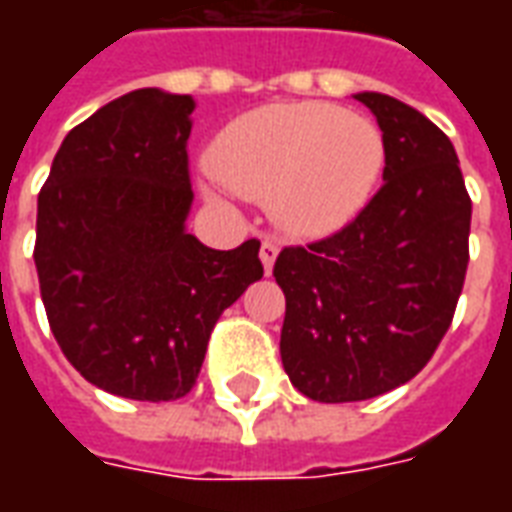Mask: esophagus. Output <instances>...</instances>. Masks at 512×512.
Returning <instances> with one entry per match:
<instances>
[{
  "label": "esophagus",
  "instance_id": "1",
  "mask_svg": "<svg viewBox=\"0 0 512 512\" xmlns=\"http://www.w3.org/2000/svg\"><path fill=\"white\" fill-rule=\"evenodd\" d=\"M277 255H279V241L277 238H271V235H266V238H263V244H260V260H263L266 274L271 271V266H274Z\"/></svg>",
  "mask_w": 512,
  "mask_h": 512
}]
</instances>
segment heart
Instances as JSON below:
<instances>
[{
    "instance_id": "heart-1",
    "label": "heart",
    "mask_w": 512,
    "mask_h": 512,
    "mask_svg": "<svg viewBox=\"0 0 512 512\" xmlns=\"http://www.w3.org/2000/svg\"><path fill=\"white\" fill-rule=\"evenodd\" d=\"M384 136L373 120L318 101L268 104L235 117L211 147L224 186L296 235H329L351 224L376 194Z\"/></svg>"
}]
</instances>
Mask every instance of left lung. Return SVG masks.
<instances>
[{
  "label": "left lung",
  "mask_w": 512,
  "mask_h": 512,
  "mask_svg": "<svg viewBox=\"0 0 512 512\" xmlns=\"http://www.w3.org/2000/svg\"><path fill=\"white\" fill-rule=\"evenodd\" d=\"M384 131V186L343 230L285 246L279 354L318 403L406 384L447 334L469 266L472 200L450 136L392 95L359 93Z\"/></svg>",
  "instance_id": "obj_1"
}]
</instances>
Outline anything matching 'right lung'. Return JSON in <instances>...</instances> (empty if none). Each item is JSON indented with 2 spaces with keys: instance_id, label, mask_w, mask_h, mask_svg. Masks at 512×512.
Masks as SVG:
<instances>
[{
  "instance_id": "right-lung-1",
  "label": "right lung",
  "mask_w": 512,
  "mask_h": 512,
  "mask_svg": "<svg viewBox=\"0 0 512 512\" xmlns=\"http://www.w3.org/2000/svg\"><path fill=\"white\" fill-rule=\"evenodd\" d=\"M194 101L156 87L73 128L38 194L40 299L54 340L90 384L178 400L222 315L263 277L260 241L219 252L183 230Z\"/></svg>"
}]
</instances>
